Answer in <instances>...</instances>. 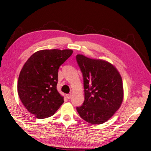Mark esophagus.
I'll list each match as a JSON object with an SVG mask.
<instances>
[{
  "mask_svg": "<svg viewBox=\"0 0 151 151\" xmlns=\"http://www.w3.org/2000/svg\"><path fill=\"white\" fill-rule=\"evenodd\" d=\"M71 94H66V97H67V99H70V97H71Z\"/></svg>",
  "mask_w": 151,
  "mask_h": 151,
  "instance_id": "1",
  "label": "esophagus"
}]
</instances>
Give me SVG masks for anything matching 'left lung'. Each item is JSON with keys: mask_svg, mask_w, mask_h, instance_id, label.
Masks as SVG:
<instances>
[{"mask_svg": "<svg viewBox=\"0 0 151 151\" xmlns=\"http://www.w3.org/2000/svg\"><path fill=\"white\" fill-rule=\"evenodd\" d=\"M83 77L84 101L77 107L79 115L87 122L101 124L120 108L123 101V84L119 72L103 60L76 56Z\"/></svg>", "mask_w": 151, "mask_h": 151, "instance_id": "8db88e82", "label": "left lung"}]
</instances>
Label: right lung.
I'll use <instances>...</instances> for the list:
<instances>
[{
    "instance_id": "1",
    "label": "right lung",
    "mask_w": 151,
    "mask_h": 151,
    "mask_svg": "<svg viewBox=\"0 0 151 151\" xmlns=\"http://www.w3.org/2000/svg\"><path fill=\"white\" fill-rule=\"evenodd\" d=\"M72 53L70 49L40 50L24 64L18 78V93L36 118L53 115L64 102L57 90L58 69Z\"/></svg>"
}]
</instances>
